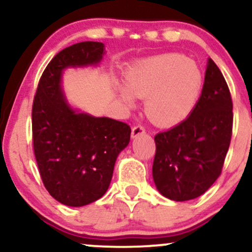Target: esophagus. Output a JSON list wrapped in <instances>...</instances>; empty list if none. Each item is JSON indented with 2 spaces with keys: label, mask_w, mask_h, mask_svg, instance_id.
<instances>
[{
  "label": "esophagus",
  "mask_w": 252,
  "mask_h": 252,
  "mask_svg": "<svg viewBox=\"0 0 252 252\" xmlns=\"http://www.w3.org/2000/svg\"><path fill=\"white\" fill-rule=\"evenodd\" d=\"M144 132H146V130H144V126H135L134 128H132V130H131V137L135 138V137H137V136L144 134Z\"/></svg>",
  "instance_id": "1"
}]
</instances>
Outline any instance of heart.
<instances>
[{"label": "heart", "mask_w": 252, "mask_h": 252, "mask_svg": "<svg viewBox=\"0 0 252 252\" xmlns=\"http://www.w3.org/2000/svg\"><path fill=\"white\" fill-rule=\"evenodd\" d=\"M126 87L120 88L126 105H134V97L147 98V117L158 126H172L194 109L202 76L194 62L182 54L166 53L135 63L126 74Z\"/></svg>", "instance_id": "1"}]
</instances>
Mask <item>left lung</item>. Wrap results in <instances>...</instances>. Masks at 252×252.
<instances>
[{"instance_id":"obj_1","label":"left lung","mask_w":252,"mask_h":252,"mask_svg":"<svg viewBox=\"0 0 252 252\" xmlns=\"http://www.w3.org/2000/svg\"><path fill=\"white\" fill-rule=\"evenodd\" d=\"M232 122L230 90L209 59L201 96L189 116L154 137L153 179L158 192L174 201L204 194L221 173Z\"/></svg>"}]
</instances>
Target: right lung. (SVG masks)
Segmentation results:
<instances>
[{"mask_svg": "<svg viewBox=\"0 0 252 252\" xmlns=\"http://www.w3.org/2000/svg\"><path fill=\"white\" fill-rule=\"evenodd\" d=\"M104 53V43L94 41L60 51L43 71L34 97L32 129L40 176L48 193L66 206H85L105 194L117 156L130 141L128 124L77 111L63 96V70L98 65Z\"/></svg>", "mask_w": 252, "mask_h": 252, "instance_id": "1", "label": "right lung"}]
</instances>
